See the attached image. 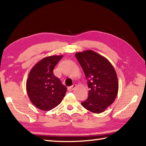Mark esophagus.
Instances as JSON below:
<instances>
[{"label": "esophagus", "mask_w": 146, "mask_h": 146, "mask_svg": "<svg viewBox=\"0 0 146 146\" xmlns=\"http://www.w3.org/2000/svg\"><path fill=\"white\" fill-rule=\"evenodd\" d=\"M76 87V85H75V84L72 85V86H68V90L69 91V92H71V91L75 89Z\"/></svg>", "instance_id": "1"}]
</instances>
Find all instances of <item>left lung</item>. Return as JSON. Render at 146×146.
<instances>
[{
  "instance_id": "obj_1",
  "label": "left lung",
  "mask_w": 146,
  "mask_h": 146,
  "mask_svg": "<svg viewBox=\"0 0 146 146\" xmlns=\"http://www.w3.org/2000/svg\"><path fill=\"white\" fill-rule=\"evenodd\" d=\"M75 56L81 65L90 88L82 106L93 113L103 112L115 100L119 90L116 71L107 58L92 50L78 52Z\"/></svg>"
}]
</instances>
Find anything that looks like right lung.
Masks as SVG:
<instances>
[{
	"mask_svg": "<svg viewBox=\"0 0 146 146\" xmlns=\"http://www.w3.org/2000/svg\"><path fill=\"white\" fill-rule=\"evenodd\" d=\"M63 55L42 59L30 71L26 82L27 95L32 104L40 110H52L60 104L66 87L53 74V69Z\"/></svg>",
	"mask_w": 146,
	"mask_h": 146,
	"instance_id": "obj_1",
	"label": "right lung"
}]
</instances>
